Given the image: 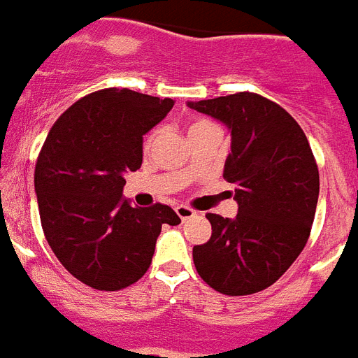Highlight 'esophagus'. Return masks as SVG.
Instances as JSON below:
<instances>
[{
  "mask_svg": "<svg viewBox=\"0 0 358 358\" xmlns=\"http://www.w3.org/2000/svg\"><path fill=\"white\" fill-rule=\"evenodd\" d=\"M176 215H178L182 220H187V219H191V217H194V215H196V211H194L193 208H189V206L180 204V206H176Z\"/></svg>",
  "mask_w": 358,
  "mask_h": 358,
  "instance_id": "obj_1",
  "label": "esophagus"
}]
</instances>
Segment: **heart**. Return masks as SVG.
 I'll use <instances>...</instances> for the list:
<instances>
[{
    "label": "heart",
    "instance_id": "1",
    "mask_svg": "<svg viewBox=\"0 0 358 358\" xmlns=\"http://www.w3.org/2000/svg\"><path fill=\"white\" fill-rule=\"evenodd\" d=\"M206 123H211V121H206V119H200V121H194V123L191 124V129H189V130L196 129V127H200V124H206ZM152 139H154V132L150 134L149 138H147V145H150V141H152Z\"/></svg>",
    "mask_w": 358,
    "mask_h": 358
}]
</instances>
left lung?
I'll list each match as a JSON object with an SVG mask.
<instances>
[{
  "label": "left lung",
  "instance_id": "1",
  "mask_svg": "<svg viewBox=\"0 0 358 358\" xmlns=\"http://www.w3.org/2000/svg\"><path fill=\"white\" fill-rule=\"evenodd\" d=\"M187 104L231 130L224 178L239 204L235 219L206 215L211 237L193 248L194 266L222 294H254L280 280L307 245L318 165L300 124L263 95L239 92Z\"/></svg>",
  "mask_w": 358,
  "mask_h": 358
}]
</instances>
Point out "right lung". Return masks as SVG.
I'll return each mask as SVG.
<instances>
[{
    "instance_id": "1",
    "label": "right lung",
    "mask_w": 358,
    "mask_h": 358,
    "mask_svg": "<svg viewBox=\"0 0 358 358\" xmlns=\"http://www.w3.org/2000/svg\"><path fill=\"white\" fill-rule=\"evenodd\" d=\"M173 99L104 88L78 99L49 130L34 191L49 246L69 274L97 290H121L152 263L162 226L180 224L169 206L134 208L123 196L143 162V136Z\"/></svg>"
}]
</instances>
